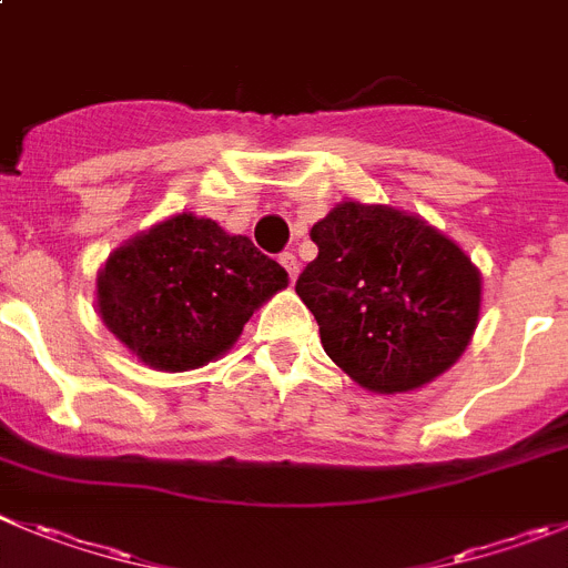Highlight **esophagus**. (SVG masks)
I'll return each instance as SVG.
<instances>
[{
  "mask_svg": "<svg viewBox=\"0 0 568 568\" xmlns=\"http://www.w3.org/2000/svg\"><path fill=\"white\" fill-rule=\"evenodd\" d=\"M278 262L284 264V270H287L290 273V278H298V273H301V262L298 258H295V253H281L278 256Z\"/></svg>",
  "mask_w": 568,
  "mask_h": 568,
  "instance_id": "1",
  "label": "esophagus"
}]
</instances>
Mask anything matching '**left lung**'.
Listing matches in <instances>:
<instances>
[{"instance_id":"obj_1","label":"left lung","mask_w":568,"mask_h":568,"mask_svg":"<svg viewBox=\"0 0 568 568\" xmlns=\"http://www.w3.org/2000/svg\"><path fill=\"white\" fill-rule=\"evenodd\" d=\"M310 236L318 258L295 293L357 386L408 394L459 361L478 326L481 273L454 239L416 213L357 200L337 202Z\"/></svg>"}]
</instances>
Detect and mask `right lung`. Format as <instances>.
Returning <instances> with one entry per match:
<instances>
[{
  "instance_id": "obj_1",
  "label": "right lung",
  "mask_w": 568,
  "mask_h": 568,
  "mask_svg": "<svg viewBox=\"0 0 568 568\" xmlns=\"http://www.w3.org/2000/svg\"><path fill=\"white\" fill-rule=\"evenodd\" d=\"M287 284V270L247 236L182 211L109 253L95 306L143 366L191 372L225 355L250 315Z\"/></svg>"
}]
</instances>
